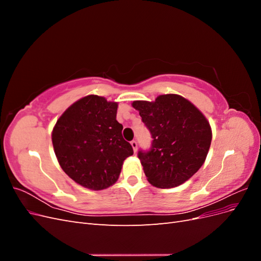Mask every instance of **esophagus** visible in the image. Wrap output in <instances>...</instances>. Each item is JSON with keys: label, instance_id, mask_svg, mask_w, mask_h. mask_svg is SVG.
<instances>
[{"label": "esophagus", "instance_id": "esophagus-1", "mask_svg": "<svg viewBox=\"0 0 261 261\" xmlns=\"http://www.w3.org/2000/svg\"><path fill=\"white\" fill-rule=\"evenodd\" d=\"M130 145H132V147H133L134 152H136V150H137V143H136V141H135V140L130 141Z\"/></svg>", "mask_w": 261, "mask_h": 261}]
</instances>
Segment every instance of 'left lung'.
Here are the masks:
<instances>
[{
  "instance_id": "left-lung-1",
  "label": "left lung",
  "mask_w": 261,
  "mask_h": 261,
  "mask_svg": "<svg viewBox=\"0 0 261 261\" xmlns=\"http://www.w3.org/2000/svg\"><path fill=\"white\" fill-rule=\"evenodd\" d=\"M151 133L152 145L139 151L148 181L158 188L185 183L206 160L212 139L211 126L191 101L179 94L158 96L154 101L132 103Z\"/></svg>"
}]
</instances>
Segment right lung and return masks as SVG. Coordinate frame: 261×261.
Instances as JSON below:
<instances>
[{"label": "right lung", "mask_w": 261, "mask_h": 261, "mask_svg": "<svg viewBox=\"0 0 261 261\" xmlns=\"http://www.w3.org/2000/svg\"><path fill=\"white\" fill-rule=\"evenodd\" d=\"M117 102L89 94L68 107L55 123L52 144L66 174L86 188L101 191L118 179L134 153L116 121Z\"/></svg>", "instance_id": "obj_1"}]
</instances>
